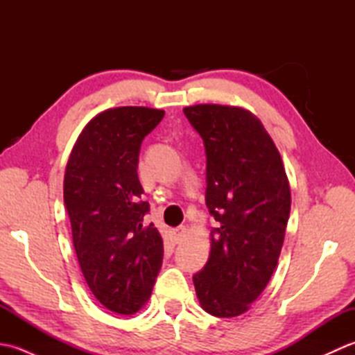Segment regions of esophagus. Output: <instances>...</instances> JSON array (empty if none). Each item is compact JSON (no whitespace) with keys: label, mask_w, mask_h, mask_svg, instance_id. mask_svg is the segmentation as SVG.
Instances as JSON below:
<instances>
[{"label":"esophagus","mask_w":355,"mask_h":355,"mask_svg":"<svg viewBox=\"0 0 355 355\" xmlns=\"http://www.w3.org/2000/svg\"><path fill=\"white\" fill-rule=\"evenodd\" d=\"M184 233H186L184 225H180V227L172 230V236H173V241H175V244L182 243V239L184 238Z\"/></svg>","instance_id":"34e87169"}]
</instances>
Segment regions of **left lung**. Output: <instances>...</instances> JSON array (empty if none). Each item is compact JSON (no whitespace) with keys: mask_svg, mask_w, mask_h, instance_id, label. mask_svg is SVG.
<instances>
[{"mask_svg":"<svg viewBox=\"0 0 355 355\" xmlns=\"http://www.w3.org/2000/svg\"><path fill=\"white\" fill-rule=\"evenodd\" d=\"M206 149L209 261L193 275L202 310L216 318L245 313L266 288L284 244L291 193L281 154L261 120L225 105L183 110Z\"/></svg>","mask_w":355,"mask_h":355,"instance_id":"left-lung-1","label":"left lung"}]
</instances>
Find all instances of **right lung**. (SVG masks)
<instances>
[{
  "mask_svg": "<svg viewBox=\"0 0 355 355\" xmlns=\"http://www.w3.org/2000/svg\"><path fill=\"white\" fill-rule=\"evenodd\" d=\"M163 110L119 107L97 114L67 163L64 202L82 273L99 302L117 314L145 305L163 262V239L145 223L137 164L143 139Z\"/></svg>",
  "mask_w": 355,
  "mask_h": 355,
  "instance_id": "right-lung-1",
  "label": "right lung"
}]
</instances>
